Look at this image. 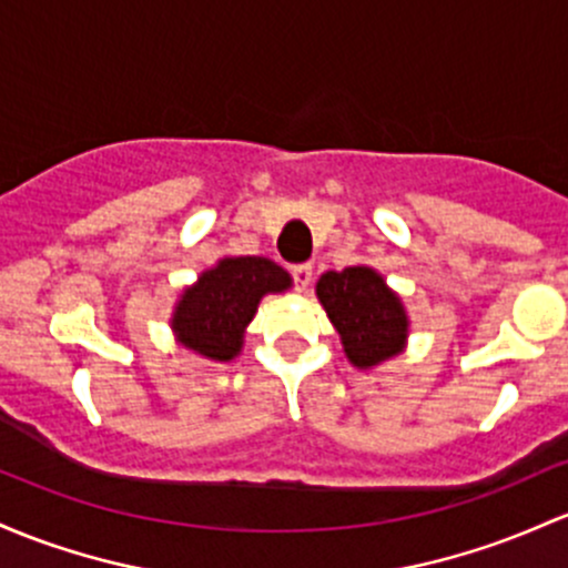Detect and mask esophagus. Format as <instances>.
Here are the masks:
<instances>
[{
	"label": "esophagus",
	"instance_id": "obj_1",
	"mask_svg": "<svg viewBox=\"0 0 568 568\" xmlns=\"http://www.w3.org/2000/svg\"><path fill=\"white\" fill-rule=\"evenodd\" d=\"M291 277H294V283H296L298 291H307V285L313 283V266H310V264H296L294 270H291Z\"/></svg>",
	"mask_w": 568,
	"mask_h": 568
}]
</instances>
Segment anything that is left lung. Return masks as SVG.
Segmentation results:
<instances>
[{
    "label": "left lung",
    "mask_w": 568,
    "mask_h": 568,
    "mask_svg": "<svg viewBox=\"0 0 568 568\" xmlns=\"http://www.w3.org/2000/svg\"><path fill=\"white\" fill-rule=\"evenodd\" d=\"M317 298L342 336L347 358L369 369L402 351L407 315L394 291L369 266H347L317 280Z\"/></svg>",
    "instance_id": "obj_1"
}]
</instances>
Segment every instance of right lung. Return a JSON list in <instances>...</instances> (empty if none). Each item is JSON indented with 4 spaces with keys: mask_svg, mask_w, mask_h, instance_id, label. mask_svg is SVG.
<instances>
[{
    "mask_svg": "<svg viewBox=\"0 0 568 568\" xmlns=\"http://www.w3.org/2000/svg\"><path fill=\"white\" fill-rule=\"evenodd\" d=\"M285 288H291L288 272L270 258H223L185 291L172 317V328L191 351L229 361L240 353L242 332L253 321L261 296Z\"/></svg>",
    "mask_w": 568,
    "mask_h": 568,
    "instance_id": "add662e5",
    "label": "right lung"
}]
</instances>
